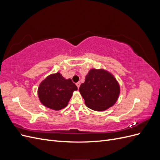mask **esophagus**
<instances>
[{
    "label": "esophagus",
    "instance_id": "1",
    "mask_svg": "<svg viewBox=\"0 0 160 160\" xmlns=\"http://www.w3.org/2000/svg\"><path fill=\"white\" fill-rule=\"evenodd\" d=\"M80 85H81V83H80V82H77V83H76V85H77V88H79Z\"/></svg>",
    "mask_w": 160,
    "mask_h": 160
}]
</instances>
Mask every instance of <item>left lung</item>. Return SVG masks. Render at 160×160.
I'll use <instances>...</instances> for the list:
<instances>
[{"label": "left lung", "mask_w": 160, "mask_h": 160, "mask_svg": "<svg viewBox=\"0 0 160 160\" xmlns=\"http://www.w3.org/2000/svg\"><path fill=\"white\" fill-rule=\"evenodd\" d=\"M79 92L85 103L91 109L103 111L116 103L120 87L114 76L103 69H91L80 85Z\"/></svg>", "instance_id": "8db88e82"}]
</instances>
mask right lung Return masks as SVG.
<instances>
[{
	"instance_id": "add662e5",
	"label": "right lung",
	"mask_w": 160,
	"mask_h": 160,
	"mask_svg": "<svg viewBox=\"0 0 160 160\" xmlns=\"http://www.w3.org/2000/svg\"><path fill=\"white\" fill-rule=\"evenodd\" d=\"M77 87L71 79H66L59 72L47 77L38 88L41 103L46 108L61 110L68 105Z\"/></svg>"
}]
</instances>
